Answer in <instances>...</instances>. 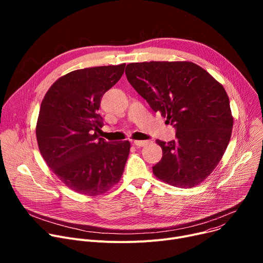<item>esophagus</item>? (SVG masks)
Listing matches in <instances>:
<instances>
[{"label":"esophagus","instance_id":"1","mask_svg":"<svg viewBox=\"0 0 263 263\" xmlns=\"http://www.w3.org/2000/svg\"><path fill=\"white\" fill-rule=\"evenodd\" d=\"M149 142L148 141H134L133 142V145H135L136 147H144L148 144Z\"/></svg>","mask_w":263,"mask_h":263}]
</instances>
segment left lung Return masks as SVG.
Segmentation results:
<instances>
[{
	"label": "left lung",
	"instance_id": "8db88e82",
	"mask_svg": "<svg viewBox=\"0 0 263 263\" xmlns=\"http://www.w3.org/2000/svg\"><path fill=\"white\" fill-rule=\"evenodd\" d=\"M132 87L176 129V140H157L163 157L155 176L189 189L201 183L223 158L233 118L228 95L208 71L192 62H143L127 65Z\"/></svg>",
	"mask_w": 263,
	"mask_h": 263
}]
</instances>
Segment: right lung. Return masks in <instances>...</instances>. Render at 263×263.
I'll list each match as a JSON object with an SVG mask.
<instances>
[{"label": "right lung", "instance_id": "right-lung-1", "mask_svg": "<svg viewBox=\"0 0 263 263\" xmlns=\"http://www.w3.org/2000/svg\"><path fill=\"white\" fill-rule=\"evenodd\" d=\"M126 64L79 69L55 81L44 97L36 124L39 151L69 189L101 195L117 184L130 142H106L97 131L102 96L123 74Z\"/></svg>", "mask_w": 263, "mask_h": 263}]
</instances>
